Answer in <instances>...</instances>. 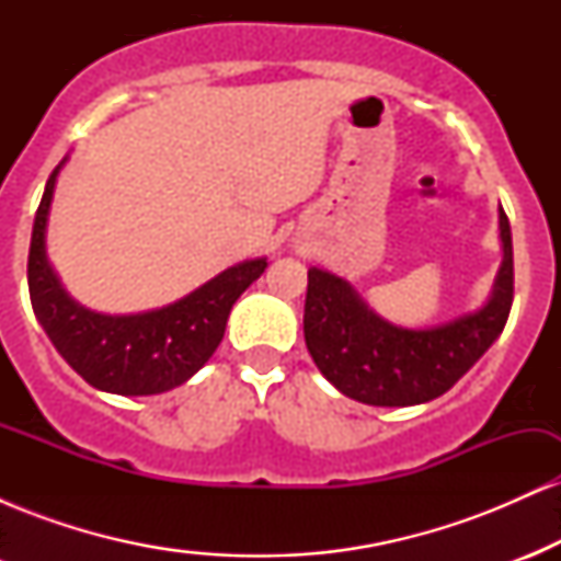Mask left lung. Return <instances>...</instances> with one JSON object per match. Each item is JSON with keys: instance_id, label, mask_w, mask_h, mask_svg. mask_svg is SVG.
Masks as SVG:
<instances>
[{"instance_id": "left-lung-1", "label": "left lung", "mask_w": 561, "mask_h": 561, "mask_svg": "<svg viewBox=\"0 0 561 561\" xmlns=\"http://www.w3.org/2000/svg\"><path fill=\"white\" fill-rule=\"evenodd\" d=\"M504 259L485 306L411 330L371 311L343 276L308 268L302 334L319 371L343 396L369 405H416L454 388L491 347L512 311V229L499 208Z\"/></svg>"}]
</instances>
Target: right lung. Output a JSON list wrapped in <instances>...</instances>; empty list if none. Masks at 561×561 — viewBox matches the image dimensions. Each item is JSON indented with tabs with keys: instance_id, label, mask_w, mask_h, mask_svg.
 <instances>
[{
	"instance_id": "obj_1",
	"label": "right lung",
	"mask_w": 561,
	"mask_h": 561,
	"mask_svg": "<svg viewBox=\"0 0 561 561\" xmlns=\"http://www.w3.org/2000/svg\"><path fill=\"white\" fill-rule=\"evenodd\" d=\"M53 171L38 203L28 250V293L38 324L66 362L96 390L115 396H158L197 375L221 343L231 306L266 268V259L229 266L205 285L163 308L139 313H100L62 287L47 259V221L57 176Z\"/></svg>"
}]
</instances>
